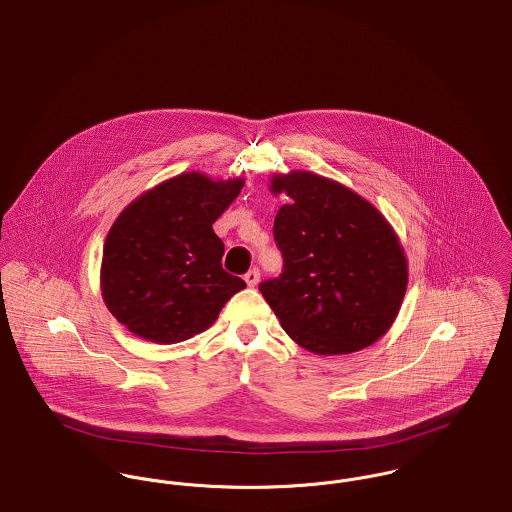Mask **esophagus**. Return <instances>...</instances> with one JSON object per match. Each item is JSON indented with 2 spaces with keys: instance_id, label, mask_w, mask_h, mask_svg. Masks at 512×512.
Segmentation results:
<instances>
[{
  "instance_id": "obj_1",
  "label": "esophagus",
  "mask_w": 512,
  "mask_h": 512,
  "mask_svg": "<svg viewBox=\"0 0 512 512\" xmlns=\"http://www.w3.org/2000/svg\"><path fill=\"white\" fill-rule=\"evenodd\" d=\"M259 278H261V273H259V269H251L247 275H245V282H247V286H257V282H259Z\"/></svg>"
}]
</instances>
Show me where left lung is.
<instances>
[{"mask_svg": "<svg viewBox=\"0 0 512 512\" xmlns=\"http://www.w3.org/2000/svg\"><path fill=\"white\" fill-rule=\"evenodd\" d=\"M288 197L275 218L282 275L259 290L288 337L323 356L370 347L388 333L407 290V257L384 214L310 171L275 173Z\"/></svg>", "mask_w": 512, "mask_h": 512, "instance_id": "8db88e82", "label": "left lung"}]
</instances>
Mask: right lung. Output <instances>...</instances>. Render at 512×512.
<instances>
[{"label":"right lung","mask_w":512,"mask_h":512,"mask_svg":"<svg viewBox=\"0 0 512 512\" xmlns=\"http://www.w3.org/2000/svg\"><path fill=\"white\" fill-rule=\"evenodd\" d=\"M243 183L189 171L118 214L103 245L101 294L130 333L159 345L187 341L245 288L222 269L224 243L212 230Z\"/></svg>","instance_id":"1"}]
</instances>
